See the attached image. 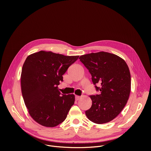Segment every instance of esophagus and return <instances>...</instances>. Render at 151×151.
<instances>
[{"instance_id":"esophagus-1","label":"esophagus","mask_w":151,"mask_h":151,"mask_svg":"<svg viewBox=\"0 0 151 151\" xmlns=\"http://www.w3.org/2000/svg\"><path fill=\"white\" fill-rule=\"evenodd\" d=\"M80 98H81V97H80V96H75V100H76V101L79 100Z\"/></svg>"}]
</instances>
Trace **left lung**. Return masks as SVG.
<instances>
[{
  "instance_id": "left-lung-1",
  "label": "left lung",
  "mask_w": 151,
  "mask_h": 151,
  "mask_svg": "<svg viewBox=\"0 0 151 151\" xmlns=\"http://www.w3.org/2000/svg\"><path fill=\"white\" fill-rule=\"evenodd\" d=\"M79 59L99 92L90 96L92 106L85 114L96 124L110 122L122 111L130 96L131 76L127 64L118 55L103 51L83 55Z\"/></svg>"
}]
</instances>
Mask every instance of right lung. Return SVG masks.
<instances>
[{
	"mask_svg": "<svg viewBox=\"0 0 151 151\" xmlns=\"http://www.w3.org/2000/svg\"><path fill=\"white\" fill-rule=\"evenodd\" d=\"M78 57L43 51L27 57L21 71V92L29 114L38 124L54 127L66 118L75 96L61 94L58 85Z\"/></svg>",
	"mask_w": 151,
	"mask_h": 151,
	"instance_id": "right-lung-1",
	"label": "right lung"
}]
</instances>
